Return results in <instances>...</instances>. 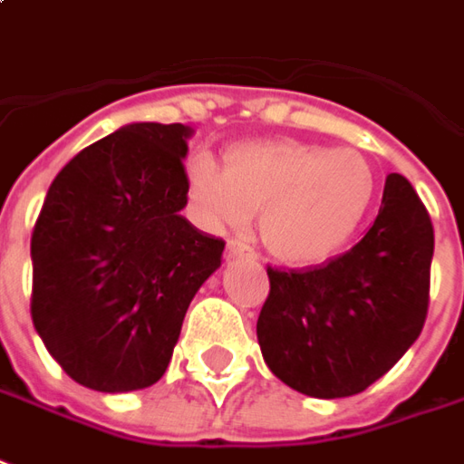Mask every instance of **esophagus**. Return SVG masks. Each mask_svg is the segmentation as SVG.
<instances>
[{
    "label": "esophagus",
    "mask_w": 464,
    "mask_h": 464,
    "mask_svg": "<svg viewBox=\"0 0 464 464\" xmlns=\"http://www.w3.org/2000/svg\"><path fill=\"white\" fill-rule=\"evenodd\" d=\"M237 257H252V249H249L247 245L237 242V239H229V242H227V259Z\"/></svg>",
    "instance_id": "esophagus-1"
}]
</instances>
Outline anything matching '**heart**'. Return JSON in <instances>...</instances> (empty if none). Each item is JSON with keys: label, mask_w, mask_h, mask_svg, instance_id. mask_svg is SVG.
I'll use <instances>...</instances> for the list:
<instances>
[{"label": "heart", "mask_w": 464, "mask_h": 464, "mask_svg": "<svg viewBox=\"0 0 464 464\" xmlns=\"http://www.w3.org/2000/svg\"><path fill=\"white\" fill-rule=\"evenodd\" d=\"M377 177L354 150L262 140L227 150L225 169L195 160L187 195L212 229H245L259 209V235L290 265H317L354 237L370 212Z\"/></svg>", "instance_id": "heart-1"}]
</instances>
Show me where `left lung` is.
Returning <instances> with one entry per match:
<instances>
[{
  "mask_svg": "<svg viewBox=\"0 0 464 464\" xmlns=\"http://www.w3.org/2000/svg\"><path fill=\"white\" fill-rule=\"evenodd\" d=\"M432 252L425 205L390 174L374 225L350 252L317 267L267 269L257 340L272 374L320 400L377 382L422 332Z\"/></svg>",
  "mask_w": 464,
  "mask_h": 464,
  "instance_id": "obj_1",
  "label": "left lung"
}]
</instances>
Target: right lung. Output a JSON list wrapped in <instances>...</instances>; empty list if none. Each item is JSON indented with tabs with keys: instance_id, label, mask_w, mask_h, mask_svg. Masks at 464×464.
Returning <instances> with one entry per match:
<instances>
[{
	"instance_id": "add662e5",
	"label": "right lung",
	"mask_w": 464,
	"mask_h": 464,
	"mask_svg": "<svg viewBox=\"0 0 464 464\" xmlns=\"http://www.w3.org/2000/svg\"><path fill=\"white\" fill-rule=\"evenodd\" d=\"M187 124L132 121L54 177L32 232V320L62 370L97 392L154 384L222 239L179 215Z\"/></svg>"
}]
</instances>
